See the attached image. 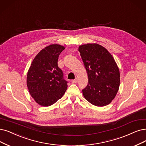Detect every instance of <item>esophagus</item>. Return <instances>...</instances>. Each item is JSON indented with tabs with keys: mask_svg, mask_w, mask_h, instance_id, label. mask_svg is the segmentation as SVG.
<instances>
[{
	"mask_svg": "<svg viewBox=\"0 0 146 146\" xmlns=\"http://www.w3.org/2000/svg\"><path fill=\"white\" fill-rule=\"evenodd\" d=\"M72 81V83H77V81H78V79L76 78H75L74 80H73Z\"/></svg>",
	"mask_w": 146,
	"mask_h": 146,
	"instance_id": "34e87169",
	"label": "esophagus"
}]
</instances>
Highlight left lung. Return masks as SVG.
I'll use <instances>...</instances> for the list:
<instances>
[{"instance_id": "1", "label": "left lung", "mask_w": 146, "mask_h": 146, "mask_svg": "<svg viewBox=\"0 0 146 146\" xmlns=\"http://www.w3.org/2000/svg\"><path fill=\"white\" fill-rule=\"evenodd\" d=\"M78 51L88 76V84L83 94L86 100L98 107L111 103L120 86V72L113 57L98 44L79 46Z\"/></svg>"}]
</instances>
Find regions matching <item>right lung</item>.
Masks as SVG:
<instances>
[{"label":"right lung","mask_w":146,"mask_h":146,"mask_svg":"<svg viewBox=\"0 0 146 146\" xmlns=\"http://www.w3.org/2000/svg\"><path fill=\"white\" fill-rule=\"evenodd\" d=\"M65 46L51 44L34 58L27 75V86L31 96L39 105L48 107L65 93L68 85L57 61Z\"/></svg>","instance_id":"1"}]
</instances>
